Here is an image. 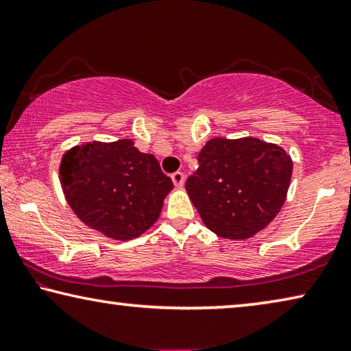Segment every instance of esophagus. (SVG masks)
I'll return each instance as SVG.
<instances>
[{
    "instance_id": "1",
    "label": "esophagus",
    "mask_w": 351,
    "mask_h": 351,
    "mask_svg": "<svg viewBox=\"0 0 351 351\" xmlns=\"http://www.w3.org/2000/svg\"><path fill=\"white\" fill-rule=\"evenodd\" d=\"M171 180H173V184L176 187H182V184H184V173H182V171H175V173L171 175Z\"/></svg>"
}]
</instances>
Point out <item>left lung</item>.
I'll return each mask as SVG.
<instances>
[{
    "mask_svg": "<svg viewBox=\"0 0 351 351\" xmlns=\"http://www.w3.org/2000/svg\"><path fill=\"white\" fill-rule=\"evenodd\" d=\"M197 160L186 191L211 232L244 241L273 222L293 171L284 148L255 137L211 138Z\"/></svg>",
    "mask_w": 351,
    "mask_h": 351,
    "instance_id": "8db88e82",
    "label": "left lung"
}]
</instances>
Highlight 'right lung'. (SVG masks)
I'll return each instance as SVG.
<instances>
[{
  "label": "right lung",
  "instance_id": "obj_1",
  "mask_svg": "<svg viewBox=\"0 0 351 351\" xmlns=\"http://www.w3.org/2000/svg\"><path fill=\"white\" fill-rule=\"evenodd\" d=\"M60 182L77 217L107 238L128 241L159 219L173 182L158 159L135 148L129 138L90 142L66 151Z\"/></svg>",
  "mask_w": 351,
  "mask_h": 351
}]
</instances>
